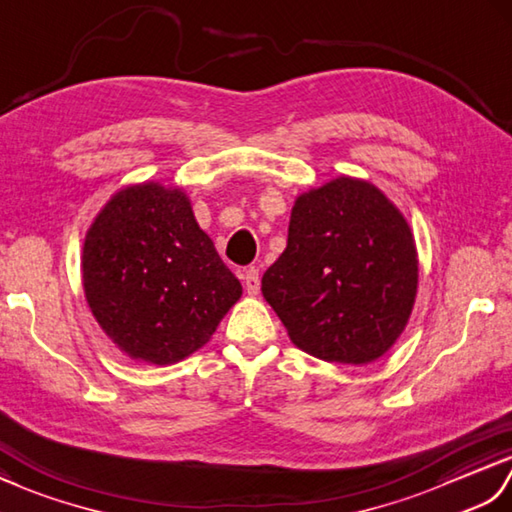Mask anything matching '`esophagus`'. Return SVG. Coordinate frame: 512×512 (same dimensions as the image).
<instances>
[{"label": "esophagus", "instance_id": "34e87169", "mask_svg": "<svg viewBox=\"0 0 512 512\" xmlns=\"http://www.w3.org/2000/svg\"><path fill=\"white\" fill-rule=\"evenodd\" d=\"M243 280H245V291L247 295H258L260 291V276H258V269H245L243 274Z\"/></svg>", "mask_w": 512, "mask_h": 512}]
</instances>
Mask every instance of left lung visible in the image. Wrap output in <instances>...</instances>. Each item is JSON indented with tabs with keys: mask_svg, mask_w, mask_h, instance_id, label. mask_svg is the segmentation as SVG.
Returning <instances> with one entry per match:
<instances>
[{
	"mask_svg": "<svg viewBox=\"0 0 512 512\" xmlns=\"http://www.w3.org/2000/svg\"><path fill=\"white\" fill-rule=\"evenodd\" d=\"M418 256L410 225L383 192L337 177L293 203L287 249L263 295L309 355L363 366L383 357L410 320Z\"/></svg>",
	"mask_w": 512,
	"mask_h": 512,
	"instance_id": "8db88e82",
	"label": "left lung"
}]
</instances>
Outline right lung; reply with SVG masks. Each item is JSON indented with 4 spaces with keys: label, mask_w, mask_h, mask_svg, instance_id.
I'll list each match as a JSON object with an SVG mask.
<instances>
[{
    "label": "right lung",
    "mask_w": 512,
    "mask_h": 512,
    "mask_svg": "<svg viewBox=\"0 0 512 512\" xmlns=\"http://www.w3.org/2000/svg\"><path fill=\"white\" fill-rule=\"evenodd\" d=\"M83 289L102 331L135 361L168 366L210 342L243 287L181 188L116 192L83 245Z\"/></svg>",
    "instance_id": "add662e5"
}]
</instances>
